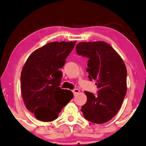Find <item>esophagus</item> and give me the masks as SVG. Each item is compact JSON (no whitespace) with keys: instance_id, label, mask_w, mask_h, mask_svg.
<instances>
[{"instance_id":"esophagus-1","label":"esophagus","mask_w":146,"mask_h":146,"mask_svg":"<svg viewBox=\"0 0 146 146\" xmlns=\"http://www.w3.org/2000/svg\"><path fill=\"white\" fill-rule=\"evenodd\" d=\"M73 94H74V95H76L77 94H78V93L80 92V90H79L78 89L75 88V89L73 90Z\"/></svg>"}]
</instances>
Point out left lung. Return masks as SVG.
I'll list each match as a JSON object with an SVG mask.
<instances>
[{
	"mask_svg": "<svg viewBox=\"0 0 146 146\" xmlns=\"http://www.w3.org/2000/svg\"><path fill=\"white\" fill-rule=\"evenodd\" d=\"M76 51L88 59V77L95 80L98 88L97 95L85 92L87 102L81 110L89 122H107L119 110L126 95L125 65L113 48L103 41L79 42Z\"/></svg>",
	"mask_w": 146,
	"mask_h": 146,
	"instance_id": "left-lung-1",
	"label": "left lung"
}]
</instances>
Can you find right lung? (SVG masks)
<instances>
[{"mask_svg":"<svg viewBox=\"0 0 146 146\" xmlns=\"http://www.w3.org/2000/svg\"><path fill=\"white\" fill-rule=\"evenodd\" d=\"M75 44L48 43L34 51L24 64L21 76L22 96L27 109L38 120H55L73 97L72 92L60 87L63 76L60 69Z\"/></svg>","mask_w":146,"mask_h":146,"instance_id":"add662e5","label":"right lung"}]
</instances>
